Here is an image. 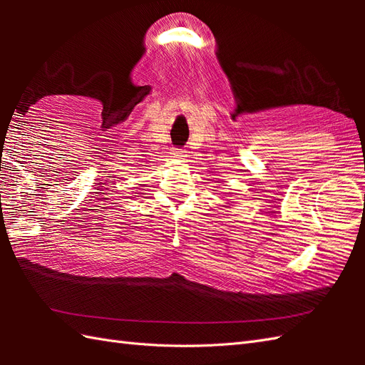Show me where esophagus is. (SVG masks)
Listing matches in <instances>:
<instances>
[{
    "instance_id": "34e87169",
    "label": "esophagus",
    "mask_w": 365,
    "mask_h": 365,
    "mask_svg": "<svg viewBox=\"0 0 365 365\" xmlns=\"http://www.w3.org/2000/svg\"><path fill=\"white\" fill-rule=\"evenodd\" d=\"M170 155H173V157L177 160H183L185 157H187V150L180 149V147H173V149H170Z\"/></svg>"
}]
</instances>
